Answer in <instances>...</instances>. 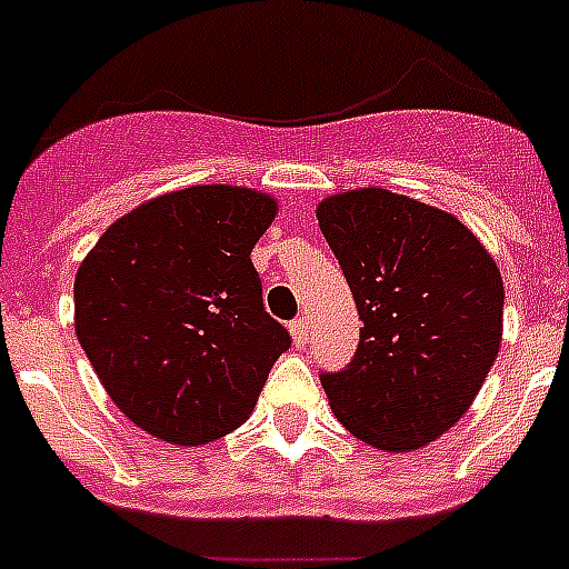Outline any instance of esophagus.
<instances>
[{
  "instance_id": "34e87169",
  "label": "esophagus",
  "mask_w": 569,
  "mask_h": 569,
  "mask_svg": "<svg viewBox=\"0 0 569 569\" xmlns=\"http://www.w3.org/2000/svg\"><path fill=\"white\" fill-rule=\"evenodd\" d=\"M290 333H293L296 347H305V345H308V336H310L308 319H305V316H299V319L290 321Z\"/></svg>"
}]
</instances>
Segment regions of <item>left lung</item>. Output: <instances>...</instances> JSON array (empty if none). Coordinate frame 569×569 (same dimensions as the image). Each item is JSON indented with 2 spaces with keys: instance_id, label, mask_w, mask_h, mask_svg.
Masks as SVG:
<instances>
[{
  "instance_id": "8db88e82",
  "label": "left lung",
  "mask_w": 569,
  "mask_h": 569,
  "mask_svg": "<svg viewBox=\"0 0 569 569\" xmlns=\"http://www.w3.org/2000/svg\"><path fill=\"white\" fill-rule=\"evenodd\" d=\"M316 216L365 321L321 387L356 439L419 450L467 413L499 356V268L456 216L390 190L330 196Z\"/></svg>"
}]
</instances>
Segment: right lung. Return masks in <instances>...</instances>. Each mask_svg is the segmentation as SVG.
<instances>
[{
  "label": "right lung",
  "mask_w": 569,
  "mask_h": 569,
  "mask_svg": "<svg viewBox=\"0 0 569 569\" xmlns=\"http://www.w3.org/2000/svg\"><path fill=\"white\" fill-rule=\"evenodd\" d=\"M270 196L196 184L139 204L79 264L77 336L113 405L170 445L222 439L290 347L250 250Z\"/></svg>",
  "instance_id": "1"
}]
</instances>
